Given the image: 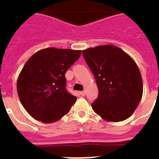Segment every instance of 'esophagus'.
<instances>
[{"mask_svg":"<svg viewBox=\"0 0 159 159\" xmlns=\"http://www.w3.org/2000/svg\"><path fill=\"white\" fill-rule=\"evenodd\" d=\"M80 95H82V96H85V95H86V92H85V91H84V92H80Z\"/></svg>","mask_w":159,"mask_h":159,"instance_id":"esophagus-1","label":"esophagus"}]
</instances>
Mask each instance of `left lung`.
<instances>
[{
  "instance_id": "8db88e82",
  "label": "left lung",
  "mask_w": 159,
  "mask_h": 159,
  "mask_svg": "<svg viewBox=\"0 0 159 159\" xmlns=\"http://www.w3.org/2000/svg\"><path fill=\"white\" fill-rule=\"evenodd\" d=\"M83 56L99 89L92 103L94 111L106 121L128 119L143 96V80L134 60L111 44L83 50Z\"/></svg>"
}]
</instances>
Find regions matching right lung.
<instances>
[{
    "label": "right lung",
    "instance_id": "add662e5",
    "mask_svg": "<svg viewBox=\"0 0 159 159\" xmlns=\"http://www.w3.org/2000/svg\"><path fill=\"white\" fill-rule=\"evenodd\" d=\"M80 55V50L48 48L28 60L16 87L20 100L31 116L51 123L68 113L76 97L66 89L65 73Z\"/></svg>",
    "mask_w": 159,
    "mask_h": 159
}]
</instances>
